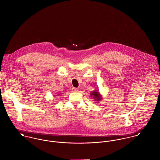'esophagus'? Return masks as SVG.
Returning a JSON list of instances; mask_svg holds the SVG:
<instances>
[{
  "label": "esophagus",
  "mask_w": 160,
  "mask_h": 160,
  "mask_svg": "<svg viewBox=\"0 0 160 160\" xmlns=\"http://www.w3.org/2000/svg\"><path fill=\"white\" fill-rule=\"evenodd\" d=\"M72 91L76 92L78 91V89H77V88H72Z\"/></svg>",
  "instance_id": "obj_1"
}]
</instances>
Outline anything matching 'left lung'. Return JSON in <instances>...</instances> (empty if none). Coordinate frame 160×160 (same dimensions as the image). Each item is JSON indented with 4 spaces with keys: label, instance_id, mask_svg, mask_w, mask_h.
<instances>
[{
    "label": "left lung",
    "instance_id": "obj_1",
    "mask_svg": "<svg viewBox=\"0 0 160 160\" xmlns=\"http://www.w3.org/2000/svg\"><path fill=\"white\" fill-rule=\"evenodd\" d=\"M91 95L94 97H93L94 98H97L98 99V100H99V99H98V95H99V93H98V92H92ZM98 100H97V101H98Z\"/></svg>",
    "mask_w": 160,
    "mask_h": 160
}]
</instances>
